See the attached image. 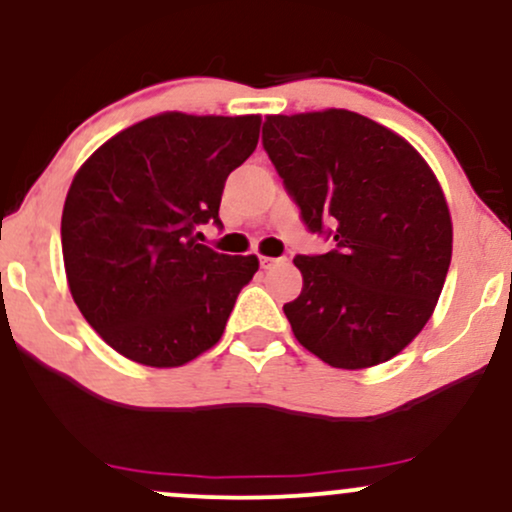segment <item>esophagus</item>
I'll use <instances>...</instances> for the list:
<instances>
[{
	"label": "esophagus",
	"instance_id": "1",
	"mask_svg": "<svg viewBox=\"0 0 512 512\" xmlns=\"http://www.w3.org/2000/svg\"><path fill=\"white\" fill-rule=\"evenodd\" d=\"M276 262H281V257H260V264H262V269H269L272 267V264H276Z\"/></svg>",
	"mask_w": 512,
	"mask_h": 512
}]
</instances>
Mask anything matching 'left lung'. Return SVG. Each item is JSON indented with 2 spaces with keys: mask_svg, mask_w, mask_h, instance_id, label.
I'll return each instance as SVG.
<instances>
[{
  "mask_svg": "<svg viewBox=\"0 0 512 512\" xmlns=\"http://www.w3.org/2000/svg\"><path fill=\"white\" fill-rule=\"evenodd\" d=\"M262 146L325 255H296L303 291L284 305L310 354L334 368L390 361L436 308L452 223L436 175L409 142L351 113L269 115Z\"/></svg>",
  "mask_w": 512,
  "mask_h": 512,
  "instance_id": "obj_1",
  "label": "left lung"
}]
</instances>
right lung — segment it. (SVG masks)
Wrapping results in <instances>:
<instances>
[{
	"mask_svg": "<svg viewBox=\"0 0 512 512\" xmlns=\"http://www.w3.org/2000/svg\"><path fill=\"white\" fill-rule=\"evenodd\" d=\"M260 115L163 113L122 129L84 166L62 211V255L81 315L117 354L175 368L221 339L260 262L199 243Z\"/></svg>",
	"mask_w": 512,
	"mask_h": 512,
	"instance_id": "add662e5",
	"label": "right lung"
}]
</instances>
